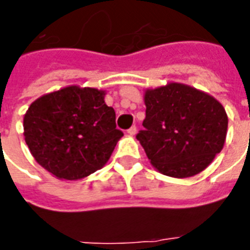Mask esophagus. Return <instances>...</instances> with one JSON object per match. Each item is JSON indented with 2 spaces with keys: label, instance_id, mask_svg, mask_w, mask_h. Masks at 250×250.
<instances>
[{
  "label": "esophagus",
  "instance_id": "1",
  "mask_svg": "<svg viewBox=\"0 0 250 250\" xmlns=\"http://www.w3.org/2000/svg\"><path fill=\"white\" fill-rule=\"evenodd\" d=\"M136 132H137L136 125H132L131 128L127 129V133H128V135H131V136H135V135H136Z\"/></svg>",
  "mask_w": 250,
  "mask_h": 250
}]
</instances>
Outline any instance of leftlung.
<instances>
[{
	"mask_svg": "<svg viewBox=\"0 0 250 250\" xmlns=\"http://www.w3.org/2000/svg\"><path fill=\"white\" fill-rule=\"evenodd\" d=\"M144 129L136 135L157 170L189 178L223 149L229 118L213 96L180 83L145 90Z\"/></svg>",
	"mask_w": 250,
	"mask_h": 250,
	"instance_id": "1",
	"label": "left lung"
}]
</instances>
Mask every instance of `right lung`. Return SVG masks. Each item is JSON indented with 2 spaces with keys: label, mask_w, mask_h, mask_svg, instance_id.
Segmentation results:
<instances>
[{
  "label": "right lung",
  "mask_w": 250,
  "mask_h": 250,
  "mask_svg": "<svg viewBox=\"0 0 250 250\" xmlns=\"http://www.w3.org/2000/svg\"><path fill=\"white\" fill-rule=\"evenodd\" d=\"M104 98L105 90L71 85L33 101L23 127L37 164L66 180L85 178L105 166L123 132Z\"/></svg>",
  "instance_id": "add662e5"
}]
</instances>
